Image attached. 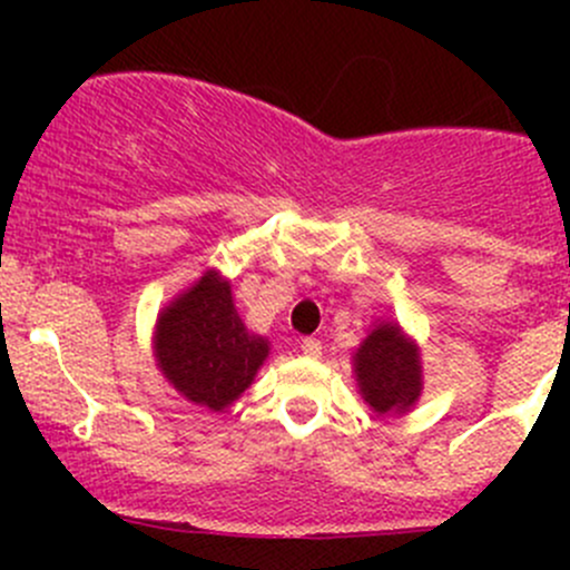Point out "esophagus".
Wrapping results in <instances>:
<instances>
[{"label":"esophagus","mask_w":570,"mask_h":570,"mask_svg":"<svg viewBox=\"0 0 570 570\" xmlns=\"http://www.w3.org/2000/svg\"><path fill=\"white\" fill-rule=\"evenodd\" d=\"M301 350H303V355H308V358H320L322 342H317V338H303Z\"/></svg>","instance_id":"1"}]
</instances>
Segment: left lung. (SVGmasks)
Instances as JSON below:
<instances>
[{
	"label": "left lung",
	"instance_id": "1",
	"mask_svg": "<svg viewBox=\"0 0 570 570\" xmlns=\"http://www.w3.org/2000/svg\"><path fill=\"white\" fill-rule=\"evenodd\" d=\"M355 381L366 405L381 413H405L422 394L419 347L396 322H377L353 355Z\"/></svg>",
	"mask_w": 570,
	"mask_h": 570
}]
</instances>
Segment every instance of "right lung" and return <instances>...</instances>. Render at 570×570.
I'll use <instances>...</instances> for the list:
<instances>
[{"mask_svg":"<svg viewBox=\"0 0 570 570\" xmlns=\"http://www.w3.org/2000/svg\"><path fill=\"white\" fill-rule=\"evenodd\" d=\"M154 355L178 394L209 411H226L253 383L269 342L245 327L232 284L209 269L159 312Z\"/></svg>","mask_w":570,"mask_h":570,"instance_id":"1","label":"right lung"}]
</instances>
